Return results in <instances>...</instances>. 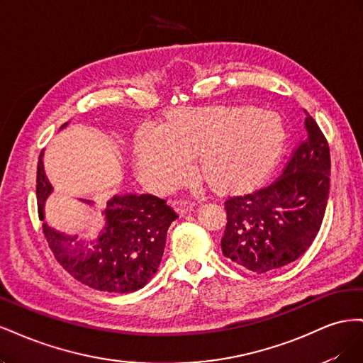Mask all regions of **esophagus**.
Instances as JSON below:
<instances>
[{"label": "esophagus", "instance_id": "esophagus-1", "mask_svg": "<svg viewBox=\"0 0 363 363\" xmlns=\"http://www.w3.org/2000/svg\"><path fill=\"white\" fill-rule=\"evenodd\" d=\"M174 207L177 208L180 213H189L195 208V203L188 201V200H177V201H174Z\"/></svg>", "mask_w": 363, "mask_h": 363}]
</instances>
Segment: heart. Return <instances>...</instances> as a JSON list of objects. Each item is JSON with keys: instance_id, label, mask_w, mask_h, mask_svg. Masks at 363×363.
<instances>
[{"instance_id": "obj_1", "label": "heart", "mask_w": 363, "mask_h": 363, "mask_svg": "<svg viewBox=\"0 0 363 363\" xmlns=\"http://www.w3.org/2000/svg\"><path fill=\"white\" fill-rule=\"evenodd\" d=\"M284 125L277 113L252 107L182 108L162 128L135 140L136 168L150 188L167 191L188 179L196 156L204 177L223 189L257 183L277 160Z\"/></svg>"}]
</instances>
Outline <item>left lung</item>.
I'll return each instance as SVG.
<instances>
[{"label": "left lung", "mask_w": 363, "mask_h": 363, "mask_svg": "<svg viewBox=\"0 0 363 363\" xmlns=\"http://www.w3.org/2000/svg\"><path fill=\"white\" fill-rule=\"evenodd\" d=\"M306 139L283 174L263 188L227 199L224 256L263 274L303 256L316 238L330 194V150L306 112Z\"/></svg>", "instance_id": "8db88e82"}]
</instances>
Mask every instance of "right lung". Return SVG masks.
Returning a JSON list of instances; mask_svg holds the SVG:
<instances>
[{"instance_id": "1", "label": "right lung", "mask_w": 363, "mask_h": 363, "mask_svg": "<svg viewBox=\"0 0 363 363\" xmlns=\"http://www.w3.org/2000/svg\"><path fill=\"white\" fill-rule=\"evenodd\" d=\"M65 123L60 128H65ZM39 218L52 186L43 169V152L38 162ZM94 204L91 200H82ZM104 227L98 238L79 239L42 223L43 235L60 265L74 279L104 292H135L155 276L163 256L167 233L179 218L174 208L150 194L113 195L103 211Z\"/></svg>"}]
</instances>
